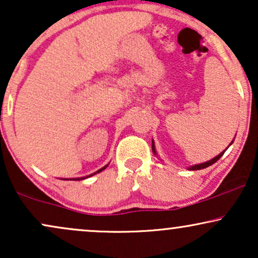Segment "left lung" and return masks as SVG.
Returning <instances> with one entry per match:
<instances>
[{
    "instance_id": "8db88e82",
    "label": "left lung",
    "mask_w": 258,
    "mask_h": 258,
    "mask_svg": "<svg viewBox=\"0 0 258 258\" xmlns=\"http://www.w3.org/2000/svg\"><path fill=\"white\" fill-rule=\"evenodd\" d=\"M233 140H234V139H233ZM233 140H232V142H231V144H230V145H232ZM230 145H229V146H230ZM229 146H227V148H229ZM227 148L225 149L223 152H220L219 155L216 156V157H214V158L210 159V161H207V162H205V163H200V164H195V165H191V167H188V169H189V170H200V169H205V168L210 167V165L214 164V163H216V162L218 161V159H219V158L221 157V156L224 155V152L226 151ZM152 151H153V153H155L156 156H157V151H156V148H155V143H153V140H152Z\"/></svg>"
}]
</instances>
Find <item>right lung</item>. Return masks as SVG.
Segmentation results:
<instances>
[{
    "mask_svg": "<svg viewBox=\"0 0 258 258\" xmlns=\"http://www.w3.org/2000/svg\"><path fill=\"white\" fill-rule=\"evenodd\" d=\"M108 167V164L107 165H105V167H102L101 169H99V170L97 171H95V172H93V174H90V175H88V176H83V177H76V178H71V180H74V181H81V180H86V178H88V177H90V176H93V175H96V174H99V172H101L102 170H105V169ZM65 180V178H64ZM68 180V178H67Z\"/></svg>",
    "mask_w": 258,
    "mask_h": 258,
    "instance_id": "obj_1",
    "label": "right lung"
}]
</instances>
